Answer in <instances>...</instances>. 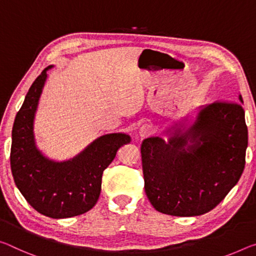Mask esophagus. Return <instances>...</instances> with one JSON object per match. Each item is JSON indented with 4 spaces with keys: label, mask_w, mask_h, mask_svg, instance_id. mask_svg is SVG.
<instances>
[{
    "label": "esophagus",
    "mask_w": 256,
    "mask_h": 256,
    "mask_svg": "<svg viewBox=\"0 0 256 256\" xmlns=\"http://www.w3.org/2000/svg\"><path fill=\"white\" fill-rule=\"evenodd\" d=\"M152 126L148 123L146 124H142L139 128V136L140 138H142V139H144V138H148L149 136L152 134Z\"/></svg>",
    "instance_id": "esophagus-1"
}]
</instances>
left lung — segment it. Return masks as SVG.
<instances>
[{"label":"left lung","instance_id":"8db88e82","mask_svg":"<svg viewBox=\"0 0 256 256\" xmlns=\"http://www.w3.org/2000/svg\"><path fill=\"white\" fill-rule=\"evenodd\" d=\"M247 144L244 108L232 101L204 107L188 132H176L168 144L160 138L144 139L141 157L149 202L174 216L210 212L240 179Z\"/></svg>","mask_w":256,"mask_h":256}]
</instances>
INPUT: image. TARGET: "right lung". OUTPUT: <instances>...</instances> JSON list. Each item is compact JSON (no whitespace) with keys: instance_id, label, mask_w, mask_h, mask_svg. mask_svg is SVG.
<instances>
[{"instance_id":"1","label":"right lung","mask_w":256,"mask_h":256,"mask_svg":"<svg viewBox=\"0 0 256 256\" xmlns=\"http://www.w3.org/2000/svg\"><path fill=\"white\" fill-rule=\"evenodd\" d=\"M48 68L36 77L16 115L10 164L14 184L28 204L46 216L64 218L86 213L96 204L104 171L131 138L122 133L102 136L64 163L44 157L35 147L33 120Z\"/></svg>"}]
</instances>
